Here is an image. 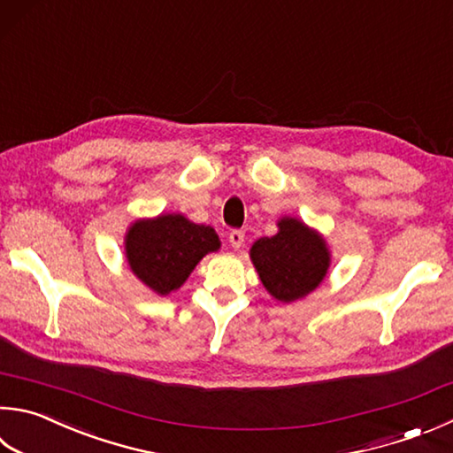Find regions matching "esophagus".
Returning <instances> with one entry per match:
<instances>
[{
	"instance_id": "esophagus-1",
	"label": "esophagus",
	"mask_w": 453,
	"mask_h": 453,
	"mask_svg": "<svg viewBox=\"0 0 453 453\" xmlns=\"http://www.w3.org/2000/svg\"><path fill=\"white\" fill-rule=\"evenodd\" d=\"M243 242H245V234L242 229H232V232H229V245H232L234 250L243 248Z\"/></svg>"
}]
</instances>
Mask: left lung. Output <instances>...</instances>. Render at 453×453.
<instances>
[{
	"mask_svg": "<svg viewBox=\"0 0 453 453\" xmlns=\"http://www.w3.org/2000/svg\"><path fill=\"white\" fill-rule=\"evenodd\" d=\"M279 232L251 245L250 257L271 297L291 303L315 291L323 281L331 251L315 229L297 218L279 219Z\"/></svg>",
	"mask_w": 453,
	"mask_h": 453,
	"instance_id": "1",
	"label": "left lung"
}]
</instances>
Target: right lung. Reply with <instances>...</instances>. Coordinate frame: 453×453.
I'll use <instances>...</instances> for the list:
<instances>
[{"mask_svg":"<svg viewBox=\"0 0 453 453\" xmlns=\"http://www.w3.org/2000/svg\"><path fill=\"white\" fill-rule=\"evenodd\" d=\"M219 245L216 229L194 224L182 213L138 219L125 237L130 269L158 295L180 289L203 255L218 251Z\"/></svg>","mask_w":453,"mask_h":453,"instance_id":"1","label":"right lung"}]
</instances>
